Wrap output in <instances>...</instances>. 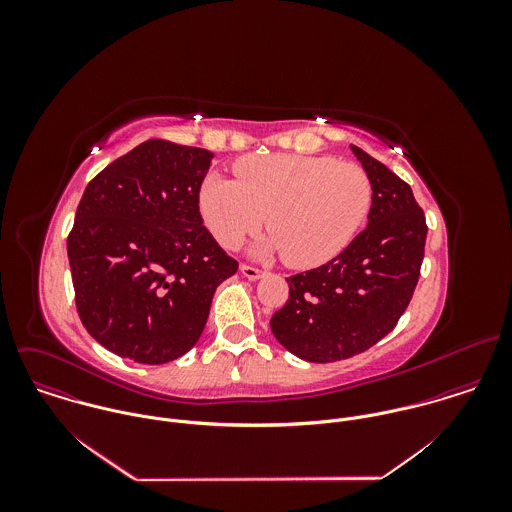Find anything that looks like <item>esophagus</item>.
<instances>
[{"instance_id":"34e87169","label":"esophagus","mask_w":512,"mask_h":512,"mask_svg":"<svg viewBox=\"0 0 512 512\" xmlns=\"http://www.w3.org/2000/svg\"><path fill=\"white\" fill-rule=\"evenodd\" d=\"M240 272H242V276L248 278L250 282H256V280H260V278L264 276L262 270H258V268H254V266H246V264L240 266Z\"/></svg>"}]
</instances>
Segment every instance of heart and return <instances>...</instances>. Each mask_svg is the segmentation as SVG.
<instances>
[{"label": "heart", "instance_id": "1", "mask_svg": "<svg viewBox=\"0 0 512 512\" xmlns=\"http://www.w3.org/2000/svg\"><path fill=\"white\" fill-rule=\"evenodd\" d=\"M236 181L209 173L199 187V211L220 246L234 250L264 219L272 232L252 256L284 254L293 268L337 258L357 236L372 203V187L355 163L325 155L272 153L234 163Z\"/></svg>", "mask_w": 512, "mask_h": 512}]
</instances>
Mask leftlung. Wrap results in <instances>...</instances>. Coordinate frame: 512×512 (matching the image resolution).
Segmentation results:
<instances>
[{
	"mask_svg": "<svg viewBox=\"0 0 512 512\" xmlns=\"http://www.w3.org/2000/svg\"><path fill=\"white\" fill-rule=\"evenodd\" d=\"M372 187L365 230L327 264L288 278L290 297L270 327L292 355L335 363L365 353L406 311L420 278L426 217L404 183L351 146Z\"/></svg>",
	"mask_w": 512,
	"mask_h": 512,
	"instance_id": "obj_1",
	"label": "left lung"
}]
</instances>
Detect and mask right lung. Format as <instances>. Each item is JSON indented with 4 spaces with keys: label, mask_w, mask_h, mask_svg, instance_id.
I'll use <instances>...</instances> for the list:
<instances>
[{
    "label": "right lung",
    "mask_w": 512,
    "mask_h": 512,
    "mask_svg": "<svg viewBox=\"0 0 512 512\" xmlns=\"http://www.w3.org/2000/svg\"><path fill=\"white\" fill-rule=\"evenodd\" d=\"M213 157L147 140L84 189L67 240L76 309L122 359L163 365L191 351L215 290L238 270L199 213Z\"/></svg>",
    "instance_id": "right-lung-1"
}]
</instances>
